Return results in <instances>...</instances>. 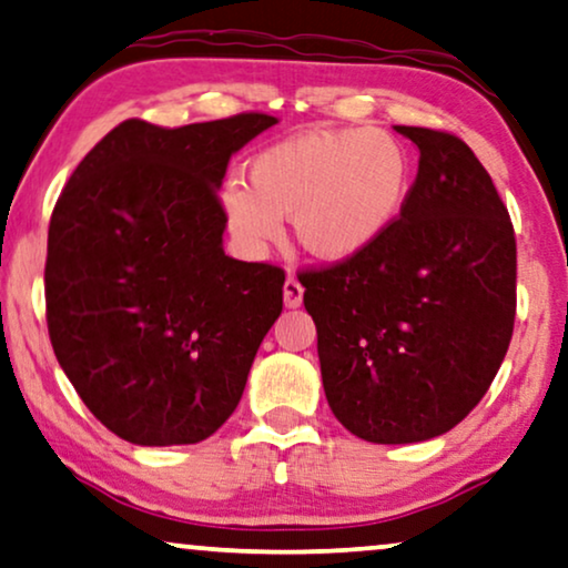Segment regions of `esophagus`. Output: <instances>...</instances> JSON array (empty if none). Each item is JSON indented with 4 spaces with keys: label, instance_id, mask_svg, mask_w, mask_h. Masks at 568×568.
I'll use <instances>...</instances> for the list:
<instances>
[{
    "label": "esophagus",
    "instance_id": "1",
    "mask_svg": "<svg viewBox=\"0 0 568 568\" xmlns=\"http://www.w3.org/2000/svg\"><path fill=\"white\" fill-rule=\"evenodd\" d=\"M283 301L288 308H296V306H301V301H304V285L298 283L296 275H288V280H285Z\"/></svg>",
    "mask_w": 568,
    "mask_h": 568
}]
</instances>
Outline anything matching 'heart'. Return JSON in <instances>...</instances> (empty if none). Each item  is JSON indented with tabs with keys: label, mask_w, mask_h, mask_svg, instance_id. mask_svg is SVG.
I'll use <instances>...</instances> for the list:
<instances>
[{
	"label": "heart",
	"mask_w": 568,
	"mask_h": 568,
	"mask_svg": "<svg viewBox=\"0 0 568 568\" xmlns=\"http://www.w3.org/2000/svg\"><path fill=\"white\" fill-rule=\"evenodd\" d=\"M410 158L382 130H316L277 142L248 165V189L225 186L229 225L246 246L280 239L296 215V236L322 260H351L374 246L410 194Z\"/></svg>",
	"instance_id": "obj_1"
}]
</instances>
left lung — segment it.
I'll return each instance as SVG.
<instances>
[{"instance_id":"1","label":"left lung","mask_w":568,"mask_h":568,"mask_svg":"<svg viewBox=\"0 0 568 568\" xmlns=\"http://www.w3.org/2000/svg\"><path fill=\"white\" fill-rule=\"evenodd\" d=\"M395 130L420 150L403 215L366 252L298 275L332 413L374 444L465 420L517 314V241L488 171L457 134Z\"/></svg>"}]
</instances>
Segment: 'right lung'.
<instances>
[{"mask_svg": "<svg viewBox=\"0 0 568 568\" xmlns=\"http://www.w3.org/2000/svg\"><path fill=\"white\" fill-rule=\"evenodd\" d=\"M270 113L179 130L126 119L82 158L49 223L51 347L88 410L140 447L213 436L283 312L285 272L223 252L217 189Z\"/></svg>", "mask_w": 568, "mask_h": 568, "instance_id": "add662e5", "label": "right lung"}]
</instances>
